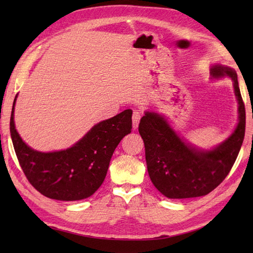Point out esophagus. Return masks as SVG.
<instances>
[{"label":"esophagus","mask_w":253,"mask_h":253,"mask_svg":"<svg viewBox=\"0 0 253 253\" xmlns=\"http://www.w3.org/2000/svg\"><path fill=\"white\" fill-rule=\"evenodd\" d=\"M140 117H141V114L139 111H134L133 112V116H132V121H133V128L136 129L138 127L139 125V121H140Z\"/></svg>","instance_id":"esophagus-1"}]
</instances>
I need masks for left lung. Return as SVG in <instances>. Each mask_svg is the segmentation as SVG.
<instances>
[{"label": "left lung", "mask_w": 253, "mask_h": 253, "mask_svg": "<svg viewBox=\"0 0 253 253\" xmlns=\"http://www.w3.org/2000/svg\"><path fill=\"white\" fill-rule=\"evenodd\" d=\"M213 78L228 76L239 102V124L233 134L211 151L186 143L157 113L145 112L138 131L144 142L145 160L153 185L168 198H191L210 193L230 172L239 155L246 127L245 104L234 70L211 67Z\"/></svg>", "instance_id": "obj_1"}]
</instances>
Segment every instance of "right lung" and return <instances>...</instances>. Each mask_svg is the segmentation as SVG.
<instances>
[{
  "label": "right lung",
  "instance_id": "1",
  "mask_svg": "<svg viewBox=\"0 0 253 253\" xmlns=\"http://www.w3.org/2000/svg\"><path fill=\"white\" fill-rule=\"evenodd\" d=\"M10 135L19 164L26 178L44 196L58 201H80L93 195L102 185L113 153L132 129V111L126 110L99 122L72 148L42 153L22 140L13 121Z\"/></svg>",
  "mask_w": 253,
  "mask_h": 253
}]
</instances>
